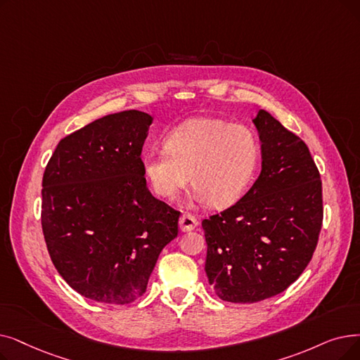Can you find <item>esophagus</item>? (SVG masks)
<instances>
[{
    "mask_svg": "<svg viewBox=\"0 0 360 360\" xmlns=\"http://www.w3.org/2000/svg\"><path fill=\"white\" fill-rule=\"evenodd\" d=\"M198 225L197 219L191 213H184L179 219V228L182 232H190Z\"/></svg>",
    "mask_w": 360,
    "mask_h": 360,
    "instance_id": "esophagus-1",
    "label": "esophagus"
}]
</instances>
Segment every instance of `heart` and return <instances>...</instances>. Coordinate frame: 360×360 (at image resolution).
Listing matches in <instances>:
<instances>
[{"instance_id":"heart-1","label":"heart","mask_w":360,"mask_h":360,"mask_svg":"<svg viewBox=\"0 0 360 360\" xmlns=\"http://www.w3.org/2000/svg\"><path fill=\"white\" fill-rule=\"evenodd\" d=\"M256 134L221 119H190L165 138V150L143 154V174L151 190L174 200L188 182L200 201L213 207L236 202L252 182L259 162Z\"/></svg>"}]
</instances>
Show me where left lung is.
Listing matches in <instances>:
<instances>
[{"mask_svg":"<svg viewBox=\"0 0 360 360\" xmlns=\"http://www.w3.org/2000/svg\"><path fill=\"white\" fill-rule=\"evenodd\" d=\"M260 175L241 200L201 222L206 274L219 299L256 303L287 290L306 269L322 226V182L307 146L271 113L253 119Z\"/></svg>","mask_w":360,"mask_h":360,"instance_id":"1","label":"left lung"}]
</instances>
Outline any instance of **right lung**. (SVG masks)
<instances>
[{"instance_id":"obj_1","label":"right lung","mask_w":360,"mask_h":360,"mask_svg":"<svg viewBox=\"0 0 360 360\" xmlns=\"http://www.w3.org/2000/svg\"><path fill=\"white\" fill-rule=\"evenodd\" d=\"M153 117L127 110L61 139L42 178L41 224L57 272L107 304L141 297L179 212L151 195L141 151Z\"/></svg>"}]
</instances>
